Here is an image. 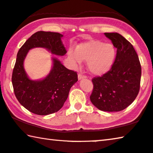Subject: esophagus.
Wrapping results in <instances>:
<instances>
[{"instance_id":"esophagus-1","label":"esophagus","mask_w":153,"mask_h":153,"mask_svg":"<svg viewBox=\"0 0 153 153\" xmlns=\"http://www.w3.org/2000/svg\"><path fill=\"white\" fill-rule=\"evenodd\" d=\"M77 77H78V79L79 80H80V79H84V78H86V76H83V75L82 74H78V76H77Z\"/></svg>"}]
</instances>
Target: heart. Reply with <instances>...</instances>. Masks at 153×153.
I'll return each instance as SVG.
<instances>
[{"label": "heart", "instance_id": "b5f03b06", "mask_svg": "<svg viewBox=\"0 0 153 153\" xmlns=\"http://www.w3.org/2000/svg\"><path fill=\"white\" fill-rule=\"evenodd\" d=\"M67 56L73 65H80L82 60L87 61V69L97 76L108 73L114 63L116 50L110 43L98 40H90L79 43L76 50H68Z\"/></svg>", "mask_w": 153, "mask_h": 153}]
</instances>
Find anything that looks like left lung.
Here are the masks:
<instances>
[{
  "label": "left lung",
  "instance_id": "obj_1",
  "mask_svg": "<svg viewBox=\"0 0 153 153\" xmlns=\"http://www.w3.org/2000/svg\"><path fill=\"white\" fill-rule=\"evenodd\" d=\"M117 48L112 67L101 77L92 79L93 91L90 99L99 110L119 111L131 105L140 91L142 69L131 43L117 33H105Z\"/></svg>",
  "mask_w": 153,
  "mask_h": 153
}]
</instances>
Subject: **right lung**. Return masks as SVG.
<instances>
[{
    "mask_svg": "<svg viewBox=\"0 0 153 153\" xmlns=\"http://www.w3.org/2000/svg\"><path fill=\"white\" fill-rule=\"evenodd\" d=\"M59 33L38 31L24 43L17 54L12 74L15 95L26 110L37 115H48L60 110L72 86L77 82V73L67 69L56 57L44 78L33 80L26 74L24 62L30 50L42 48L56 56H64L67 50Z\"/></svg>",
    "mask_w": 153,
    "mask_h": 153,
    "instance_id": "obj_1",
    "label": "right lung"
}]
</instances>
